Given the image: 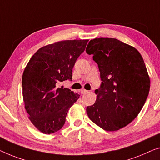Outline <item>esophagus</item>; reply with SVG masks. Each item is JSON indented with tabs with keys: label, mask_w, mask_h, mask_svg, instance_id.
Returning <instances> with one entry per match:
<instances>
[{
	"label": "esophagus",
	"mask_w": 160,
	"mask_h": 160,
	"mask_svg": "<svg viewBox=\"0 0 160 160\" xmlns=\"http://www.w3.org/2000/svg\"><path fill=\"white\" fill-rule=\"evenodd\" d=\"M80 92H81V94H85V93H86V92H88V90H85V89H82L80 90Z\"/></svg>",
	"instance_id": "1"
}]
</instances>
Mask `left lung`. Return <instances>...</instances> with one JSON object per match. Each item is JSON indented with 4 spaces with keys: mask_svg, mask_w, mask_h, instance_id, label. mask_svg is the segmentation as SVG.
<instances>
[{
    "mask_svg": "<svg viewBox=\"0 0 160 160\" xmlns=\"http://www.w3.org/2000/svg\"><path fill=\"white\" fill-rule=\"evenodd\" d=\"M85 51L93 55L102 80L96 101L86 108L88 117L108 132L119 130L137 117L148 96L144 59L134 47L113 38L91 39Z\"/></svg>",
    "mask_w": 160,
    "mask_h": 160,
    "instance_id": "1",
    "label": "left lung"
}]
</instances>
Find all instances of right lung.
<instances>
[{
  "label": "right lung",
  "instance_id": "right-lung-1",
  "mask_svg": "<svg viewBox=\"0 0 160 160\" xmlns=\"http://www.w3.org/2000/svg\"><path fill=\"white\" fill-rule=\"evenodd\" d=\"M88 39L64 40L38 49L22 76L23 98L28 118L39 132L61 129L69 108L80 95L59 83L72 79V68Z\"/></svg>",
  "mask_w": 160,
  "mask_h": 160
}]
</instances>
